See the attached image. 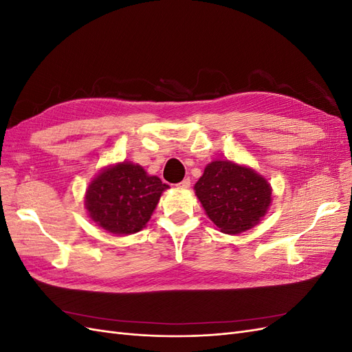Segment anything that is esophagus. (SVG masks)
<instances>
[{
    "label": "esophagus",
    "mask_w": 352,
    "mask_h": 352,
    "mask_svg": "<svg viewBox=\"0 0 352 352\" xmlns=\"http://www.w3.org/2000/svg\"><path fill=\"white\" fill-rule=\"evenodd\" d=\"M177 186H179V188H184V189H188V188L190 186V179H189V177H185V179L182 180V182L177 184Z\"/></svg>",
    "instance_id": "1"
}]
</instances>
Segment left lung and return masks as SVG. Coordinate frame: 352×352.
<instances>
[{"label":"left lung","instance_id":"left-lung-1","mask_svg":"<svg viewBox=\"0 0 352 352\" xmlns=\"http://www.w3.org/2000/svg\"><path fill=\"white\" fill-rule=\"evenodd\" d=\"M195 194L211 221L229 235L257 225L272 201L267 180L228 160L206 167L195 184Z\"/></svg>","mask_w":352,"mask_h":352}]
</instances>
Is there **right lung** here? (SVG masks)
<instances>
[{
	"label": "right lung",
	"instance_id": "1",
	"mask_svg": "<svg viewBox=\"0 0 352 352\" xmlns=\"http://www.w3.org/2000/svg\"><path fill=\"white\" fill-rule=\"evenodd\" d=\"M167 188L157 176H148L141 166L120 163L92 180L85 206L89 217L102 229L129 235L146 225Z\"/></svg>",
	"mask_w": 352,
	"mask_h": 352
}]
</instances>
